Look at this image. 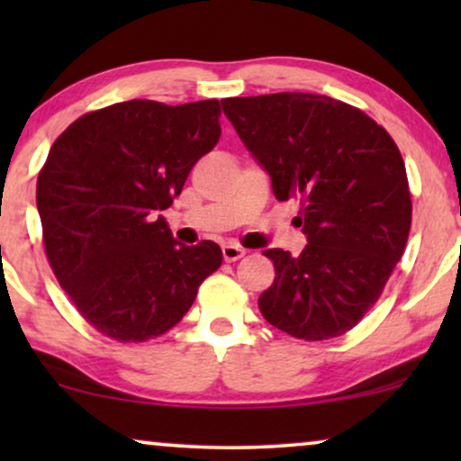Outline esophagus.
<instances>
[{
    "mask_svg": "<svg viewBox=\"0 0 461 461\" xmlns=\"http://www.w3.org/2000/svg\"><path fill=\"white\" fill-rule=\"evenodd\" d=\"M222 254H224L226 262H235V260H239V258L245 256V249L239 248V245H235V243H226L222 248Z\"/></svg>",
    "mask_w": 461,
    "mask_h": 461,
    "instance_id": "obj_1",
    "label": "esophagus"
}]
</instances>
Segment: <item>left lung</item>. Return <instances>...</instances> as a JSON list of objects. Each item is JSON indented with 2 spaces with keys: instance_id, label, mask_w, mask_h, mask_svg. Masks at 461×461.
Wrapping results in <instances>:
<instances>
[{
  "instance_id": "left-lung-1",
  "label": "left lung",
  "mask_w": 461,
  "mask_h": 461,
  "mask_svg": "<svg viewBox=\"0 0 461 461\" xmlns=\"http://www.w3.org/2000/svg\"><path fill=\"white\" fill-rule=\"evenodd\" d=\"M222 111L279 201L298 199L308 245L264 256L275 281L262 317L298 339L352 330L380 298L411 229V194L396 144L355 106L304 92L224 98Z\"/></svg>"
}]
</instances>
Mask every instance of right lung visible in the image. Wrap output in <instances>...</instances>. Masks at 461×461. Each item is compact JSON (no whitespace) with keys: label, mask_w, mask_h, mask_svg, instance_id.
I'll return each mask as SVG.
<instances>
[{"label":"right lung","mask_w":461,"mask_h":461,"mask_svg":"<svg viewBox=\"0 0 461 461\" xmlns=\"http://www.w3.org/2000/svg\"><path fill=\"white\" fill-rule=\"evenodd\" d=\"M218 140V100H128L79 117L50 149L37 178L48 262L104 336L172 330L222 264L218 243L182 245L159 216Z\"/></svg>","instance_id":"right-lung-1"}]
</instances>
